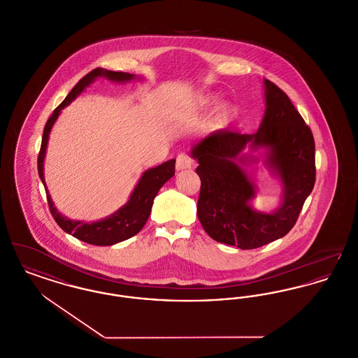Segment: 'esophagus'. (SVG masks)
<instances>
[{"label":"esophagus","mask_w":358,"mask_h":358,"mask_svg":"<svg viewBox=\"0 0 358 358\" xmlns=\"http://www.w3.org/2000/svg\"><path fill=\"white\" fill-rule=\"evenodd\" d=\"M192 165H193V161H192V158H190L189 155H187V154H178V157H177V161H176V169L180 171V170H185V169L192 168Z\"/></svg>","instance_id":"1"}]
</instances>
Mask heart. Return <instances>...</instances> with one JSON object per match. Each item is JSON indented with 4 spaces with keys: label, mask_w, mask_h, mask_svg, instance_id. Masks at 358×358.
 Wrapping results in <instances>:
<instances>
[{
    "label": "heart",
    "mask_w": 358,
    "mask_h": 358,
    "mask_svg": "<svg viewBox=\"0 0 358 358\" xmlns=\"http://www.w3.org/2000/svg\"><path fill=\"white\" fill-rule=\"evenodd\" d=\"M212 96L204 94L200 96L197 100V108L199 109H206L207 106L212 103ZM234 116V108L229 103H220L213 108L212 115H210V124L213 127H224L230 123V120Z\"/></svg>",
    "instance_id": "heart-1"
}]
</instances>
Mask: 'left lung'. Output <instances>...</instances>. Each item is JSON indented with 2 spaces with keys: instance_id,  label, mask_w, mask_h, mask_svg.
I'll use <instances>...</instances> for the list:
<instances>
[{
  "instance_id": "obj_1",
  "label": "left lung",
  "mask_w": 358,
  "mask_h": 358,
  "mask_svg": "<svg viewBox=\"0 0 358 358\" xmlns=\"http://www.w3.org/2000/svg\"><path fill=\"white\" fill-rule=\"evenodd\" d=\"M265 115L255 134L216 131L196 143L201 180L197 216L212 239L242 250L257 249L292 230L315 184V142L289 97L264 80ZM266 150V163L283 184V200L271 214L254 210L255 186L244 166L257 159L243 150Z\"/></svg>"
}]
</instances>
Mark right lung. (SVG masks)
<instances>
[{
  "label": "right lung",
  "mask_w": 358,
  "mask_h": 358,
  "mask_svg": "<svg viewBox=\"0 0 358 358\" xmlns=\"http://www.w3.org/2000/svg\"><path fill=\"white\" fill-rule=\"evenodd\" d=\"M99 77H104L106 80L113 81V83H127V81L136 78V76L129 74V73L110 71V70L97 67V69L92 70L90 73H87L83 80H80L78 84L71 89V92L67 94V97L64 99V101L55 108V110L52 112V115L50 116V119L45 123L44 132H43L42 146H41L39 157H38V171H39V177L42 180L44 189L47 193V201H48L50 212H51L52 217L55 219V222L58 223V226L64 231L76 236L77 239L86 242V243H90L94 246H110V245L119 243L122 241H126L128 238L136 235L143 229V226L148 222L151 207H152V203H154V199H155L158 190L161 189L162 185L174 176L176 159H170L168 162H164L162 165H159L157 168L146 170L142 174L139 182L136 184L135 189L131 193V197L127 201V204H124L120 210H116L115 213L109 215L106 219H101V220H97L93 223H87V222L67 219L61 212H58L51 200V196L48 194L45 181H44V171H43V169H44L43 164H44L50 131L54 126V123L57 122V119L64 106H69L78 94H81V92L86 86H89ZM139 80H142V78L139 77Z\"/></svg>",
  "instance_id": "right-lung-1"
}]
</instances>
